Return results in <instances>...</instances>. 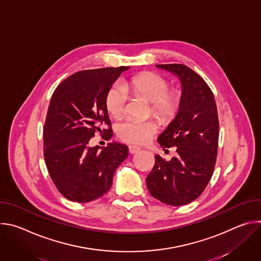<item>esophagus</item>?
I'll use <instances>...</instances> for the list:
<instances>
[{
  "instance_id": "obj_1",
  "label": "esophagus",
  "mask_w": 261,
  "mask_h": 261,
  "mask_svg": "<svg viewBox=\"0 0 261 261\" xmlns=\"http://www.w3.org/2000/svg\"><path fill=\"white\" fill-rule=\"evenodd\" d=\"M140 150H141V148H140L139 146H136V145H129V152H130V154H136V153H138Z\"/></svg>"
}]
</instances>
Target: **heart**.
Here are the masks:
<instances>
[{"instance_id":"b5f03b06","label":"heart","mask_w":261,"mask_h":261,"mask_svg":"<svg viewBox=\"0 0 261 261\" xmlns=\"http://www.w3.org/2000/svg\"><path fill=\"white\" fill-rule=\"evenodd\" d=\"M169 83L163 76L154 72L138 74L126 82L125 85L114 84L105 97V106L113 117L121 116L126 107L128 94L131 92L151 102L152 113L161 120L172 119L179 109L181 97L177 91H168ZM155 121L126 120L118 127L119 136L131 143L143 144L157 132Z\"/></svg>"}]
</instances>
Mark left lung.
<instances>
[{"instance_id": "8db88e82", "label": "left lung", "mask_w": 261, "mask_h": 261, "mask_svg": "<svg viewBox=\"0 0 261 261\" xmlns=\"http://www.w3.org/2000/svg\"><path fill=\"white\" fill-rule=\"evenodd\" d=\"M156 67L172 73L181 85L177 114L157 139L163 148L175 146L177 155L170 161L155 156L146 187L161 202L179 206L199 197L213 175L219 139L217 106L207 84L189 67L181 64Z\"/></svg>"}]
</instances>
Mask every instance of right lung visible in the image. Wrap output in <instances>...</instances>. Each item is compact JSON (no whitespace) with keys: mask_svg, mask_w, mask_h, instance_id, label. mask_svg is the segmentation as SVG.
<instances>
[{"mask_svg":"<svg viewBox=\"0 0 261 261\" xmlns=\"http://www.w3.org/2000/svg\"><path fill=\"white\" fill-rule=\"evenodd\" d=\"M129 67L101 68L74 73L55 90L43 131L44 160L59 192L75 202H90L109 191L128 146L109 142L90 146L99 131L111 137L105 106L108 89ZM107 123L110 128L102 129Z\"/></svg>","mask_w":261,"mask_h":261,"instance_id":"obj_1","label":"right lung"}]
</instances>
